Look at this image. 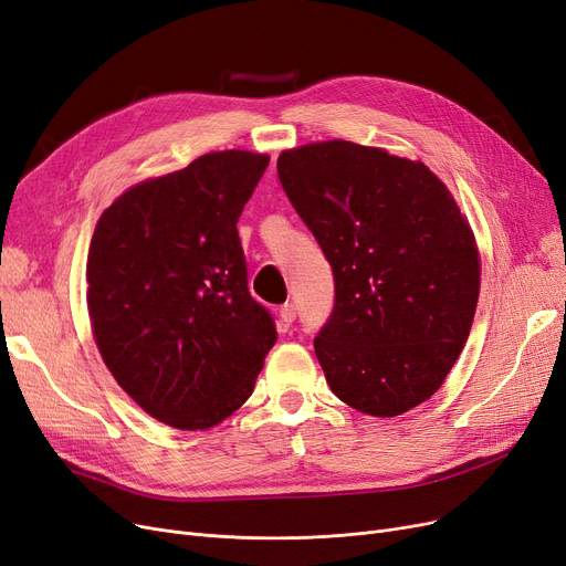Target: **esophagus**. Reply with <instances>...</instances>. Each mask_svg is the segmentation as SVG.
<instances>
[{"mask_svg": "<svg viewBox=\"0 0 566 566\" xmlns=\"http://www.w3.org/2000/svg\"><path fill=\"white\" fill-rule=\"evenodd\" d=\"M280 319H282L284 328H289L291 324H294L296 322V305L294 303H284L280 307Z\"/></svg>", "mask_w": 566, "mask_h": 566, "instance_id": "1", "label": "esophagus"}]
</instances>
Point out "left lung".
Segmentation results:
<instances>
[{"label":"left lung","instance_id":"1","mask_svg":"<svg viewBox=\"0 0 566 566\" xmlns=\"http://www.w3.org/2000/svg\"><path fill=\"white\" fill-rule=\"evenodd\" d=\"M280 184L333 270L315 338L331 391L394 417L443 385L473 324L480 261L471 228L424 163L345 139L277 160Z\"/></svg>","mask_w":566,"mask_h":566}]
</instances>
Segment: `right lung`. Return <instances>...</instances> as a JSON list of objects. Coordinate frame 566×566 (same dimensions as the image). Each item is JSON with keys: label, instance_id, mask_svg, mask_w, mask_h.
<instances>
[{"label": "right lung", "instance_id": "1", "mask_svg": "<svg viewBox=\"0 0 566 566\" xmlns=\"http://www.w3.org/2000/svg\"><path fill=\"white\" fill-rule=\"evenodd\" d=\"M270 158L217 151L104 209L86 280L95 343L156 420L209 429L254 391L275 319L249 294L238 219Z\"/></svg>", "mask_w": 566, "mask_h": 566}]
</instances>
